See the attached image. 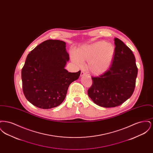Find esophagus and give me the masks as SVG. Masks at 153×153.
<instances>
[{
	"mask_svg": "<svg viewBox=\"0 0 153 153\" xmlns=\"http://www.w3.org/2000/svg\"><path fill=\"white\" fill-rule=\"evenodd\" d=\"M86 76V73H85L84 72H83V71H81V74H80V76L82 77V76Z\"/></svg>",
	"mask_w": 153,
	"mask_h": 153,
	"instance_id": "1",
	"label": "esophagus"
}]
</instances>
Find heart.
Wrapping results in <instances>:
<instances>
[{
	"label": "heart",
	"mask_w": 153,
	"mask_h": 153,
	"mask_svg": "<svg viewBox=\"0 0 153 153\" xmlns=\"http://www.w3.org/2000/svg\"><path fill=\"white\" fill-rule=\"evenodd\" d=\"M115 48L112 44L98 41L79 48L71 58L76 65L80 66L88 61L87 68L90 73L100 76L106 73L113 62Z\"/></svg>",
	"instance_id": "obj_1"
}]
</instances>
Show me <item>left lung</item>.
<instances>
[{"instance_id":"obj_1","label":"left lung","mask_w":153,"mask_h":153,"mask_svg":"<svg viewBox=\"0 0 153 153\" xmlns=\"http://www.w3.org/2000/svg\"><path fill=\"white\" fill-rule=\"evenodd\" d=\"M115 53L112 64L106 73L92 77L93 84L88 95L96 104L105 108L119 106L132 95L138 68L131 49L115 38Z\"/></svg>"}]
</instances>
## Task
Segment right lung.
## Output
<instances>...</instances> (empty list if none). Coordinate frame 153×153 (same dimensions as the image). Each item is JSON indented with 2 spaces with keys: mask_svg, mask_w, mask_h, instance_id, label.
<instances>
[{
  "mask_svg": "<svg viewBox=\"0 0 153 153\" xmlns=\"http://www.w3.org/2000/svg\"><path fill=\"white\" fill-rule=\"evenodd\" d=\"M69 56L65 42L53 39L42 42L27 55L22 69V88L33 105L51 109L64 100L69 85L81 73L65 69Z\"/></svg>",
  "mask_w": 153,
  "mask_h": 153,
  "instance_id": "add662e5",
  "label": "right lung"
}]
</instances>
